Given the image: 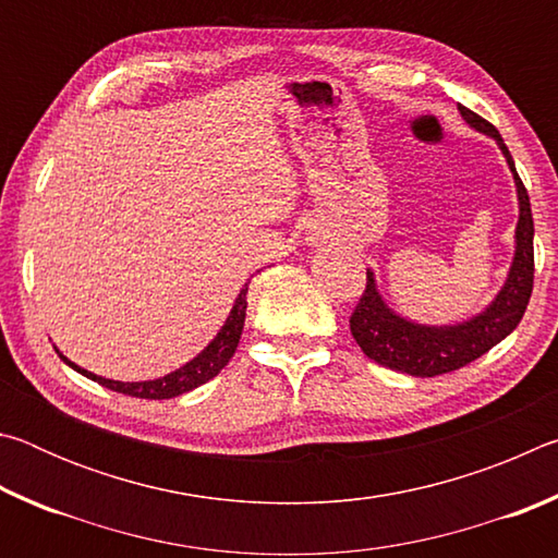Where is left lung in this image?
<instances>
[{
    "label": "left lung",
    "mask_w": 558,
    "mask_h": 558,
    "mask_svg": "<svg viewBox=\"0 0 558 558\" xmlns=\"http://www.w3.org/2000/svg\"><path fill=\"white\" fill-rule=\"evenodd\" d=\"M462 120L472 130L493 137L499 153L505 155L509 172L514 179L519 219L514 226V256L509 263L507 278L497 295L462 323L452 325H423L396 313L384 300L374 270L366 268V290L354 310L349 327L362 352L376 364L411 376H438L456 372L460 366L475 362L517 329L519 319L532 298L534 286V221L529 194L517 174L514 159L509 155L499 132L465 106H458Z\"/></svg>",
    "instance_id": "left-lung-1"
}]
</instances>
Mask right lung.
Masks as SVG:
<instances>
[{
    "instance_id": "add662e5",
    "label": "right lung",
    "mask_w": 558,
    "mask_h": 558,
    "mask_svg": "<svg viewBox=\"0 0 558 558\" xmlns=\"http://www.w3.org/2000/svg\"><path fill=\"white\" fill-rule=\"evenodd\" d=\"M248 282H245L239 295H235L229 317H226V323L221 325V329L216 332L211 342L206 344L194 359H189L184 366H179V369L159 376V379H149V381L106 379V376H98V374H93L88 369H81V366L71 362L69 356H63L59 347H53V349H56V354L63 359V364H69L73 372L88 376L90 381H98L100 386H106V389L135 396V399H153V401L174 399V396H182L186 391L196 389V386H202L209 379H214V376L219 374L223 366L229 364V359L235 354V347H239L243 323H245V307H248V300H245V292H248Z\"/></svg>"
}]
</instances>
